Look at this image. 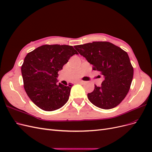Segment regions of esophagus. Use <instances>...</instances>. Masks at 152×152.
Masks as SVG:
<instances>
[{
  "label": "esophagus",
  "instance_id": "obj_1",
  "mask_svg": "<svg viewBox=\"0 0 152 152\" xmlns=\"http://www.w3.org/2000/svg\"><path fill=\"white\" fill-rule=\"evenodd\" d=\"M77 83L80 84H84L86 83V82L83 81V80H79V81H77Z\"/></svg>",
  "mask_w": 152,
  "mask_h": 152
}]
</instances>
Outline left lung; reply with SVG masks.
Returning <instances> with one entry per match:
<instances>
[{
    "label": "left lung",
    "mask_w": 152,
    "mask_h": 152,
    "mask_svg": "<svg viewBox=\"0 0 152 152\" xmlns=\"http://www.w3.org/2000/svg\"><path fill=\"white\" fill-rule=\"evenodd\" d=\"M75 48L103 76L102 86L87 94L96 107L111 109L120 104L129 91L134 70L127 53L108 42H93Z\"/></svg>",
    "instance_id": "8db88e82"
}]
</instances>
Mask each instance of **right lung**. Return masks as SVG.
I'll return each mask as SVG.
<instances>
[{
	"label": "right lung",
	"mask_w": 152,
	"mask_h": 152,
	"mask_svg": "<svg viewBox=\"0 0 152 152\" xmlns=\"http://www.w3.org/2000/svg\"><path fill=\"white\" fill-rule=\"evenodd\" d=\"M74 54L73 46L43 45L27 54L21 66L24 88L30 99L45 111L61 108L69 99L72 85L58 84V72Z\"/></svg>",
	"instance_id": "add662e5"
}]
</instances>
